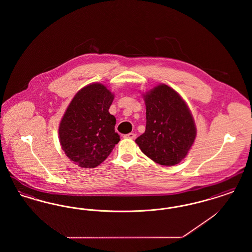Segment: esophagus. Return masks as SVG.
Returning a JSON list of instances; mask_svg holds the SVG:
<instances>
[{"instance_id": "34e87169", "label": "esophagus", "mask_w": 252, "mask_h": 252, "mask_svg": "<svg viewBox=\"0 0 252 252\" xmlns=\"http://www.w3.org/2000/svg\"><path fill=\"white\" fill-rule=\"evenodd\" d=\"M126 139H135L136 138V134L135 133H128V134H126L124 136Z\"/></svg>"}]
</instances>
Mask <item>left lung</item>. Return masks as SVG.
<instances>
[{"label": "left lung", "mask_w": 252, "mask_h": 252, "mask_svg": "<svg viewBox=\"0 0 252 252\" xmlns=\"http://www.w3.org/2000/svg\"><path fill=\"white\" fill-rule=\"evenodd\" d=\"M146 126L136 143L144 155L160 165L180 162L193 144L196 131L192 114L178 93L159 85L144 98Z\"/></svg>", "instance_id": "obj_1"}]
</instances>
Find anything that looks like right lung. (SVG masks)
Instances as JSON below:
<instances>
[{
    "label": "right lung",
    "mask_w": 252,
    "mask_h": 252,
    "mask_svg": "<svg viewBox=\"0 0 252 252\" xmlns=\"http://www.w3.org/2000/svg\"><path fill=\"white\" fill-rule=\"evenodd\" d=\"M112 101L113 94L96 83L79 91L67 108L60 123V144L78 166H98L119 143L116 119L108 112Z\"/></svg>",
    "instance_id": "add662e5"
}]
</instances>
